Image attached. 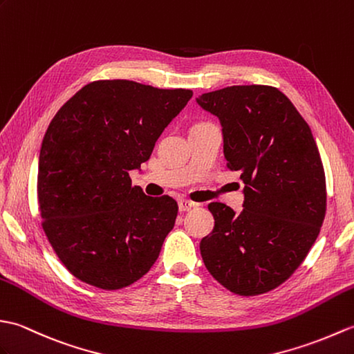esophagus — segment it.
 <instances>
[{"label": "esophagus", "instance_id": "obj_1", "mask_svg": "<svg viewBox=\"0 0 354 354\" xmlns=\"http://www.w3.org/2000/svg\"><path fill=\"white\" fill-rule=\"evenodd\" d=\"M195 206H197V204L189 201V200H185V198L183 200H178V209H180V212H189Z\"/></svg>", "mask_w": 354, "mask_h": 354}]
</instances>
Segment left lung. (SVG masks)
I'll return each mask as SVG.
<instances>
[{
    "label": "left lung",
    "mask_w": 354,
    "mask_h": 354,
    "mask_svg": "<svg viewBox=\"0 0 354 354\" xmlns=\"http://www.w3.org/2000/svg\"><path fill=\"white\" fill-rule=\"evenodd\" d=\"M197 103L218 116L227 168L241 172L243 209L210 203L215 227L200 251L207 271L238 295L292 276L326 215V176L310 127L289 98L263 84L229 86Z\"/></svg>",
    "instance_id": "obj_1"
}]
</instances>
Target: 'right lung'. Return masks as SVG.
Segmentation results:
<instances>
[{
  "label": "right lung",
  "instance_id": "right-lung-1",
  "mask_svg": "<svg viewBox=\"0 0 354 354\" xmlns=\"http://www.w3.org/2000/svg\"><path fill=\"white\" fill-rule=\"evenodd\" d=\"M191 97L189 89L98 80L53 118L39 153V210L53 250L78 280L121 289L157 261L177 201L148 197L129 174L150 159Z\"/></svg>",
  "mask_w": 354,
  "mask_h": 354
}]
</instances>
